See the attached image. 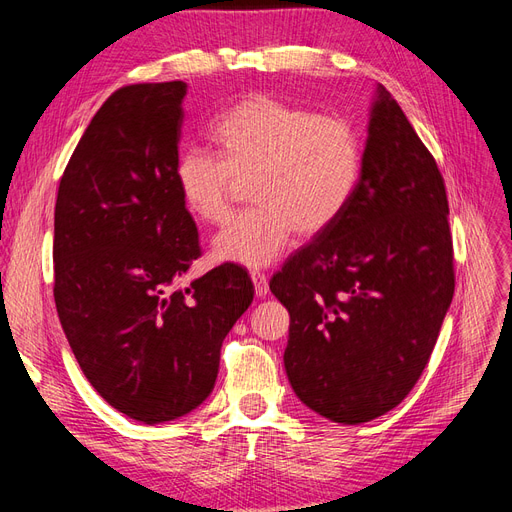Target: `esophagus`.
<instances>
[{"label":"esophagus","instance_id":"34e87169","mask_svg":"<svg viewBox=\"0 0 512 512\" xmlns=\"http://www.w3.org/2000/svg\"><path fill=\"white\" fill-rule=\"evenodd\" d=\"M250 277H252V282H254L256 297H267V292H269V280H267V275L260 273V271H252Z\"/></svg>","mask_w":512,"mask_h":512}]
</instances>
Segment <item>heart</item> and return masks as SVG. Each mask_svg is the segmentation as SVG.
Masks as SVG:
<instances>
[{
	"instance_id": "b5f03b06",
	"label": "heart",
	"mask_w": 512,
	"mask_h": 512,
	"mask_svg": "<svg viewBox=\"0 0 512 512\" xmlns=\"http://www.w3.org/2000/svg\"><path fill=\"white\" fill-rule=\"evenodd\" d=\"M218 160L183 151L175 183L196 220L220 226L239 185L254 207L211 243L213 256L250 269L269 267L297 235L329 230L354 196L363 170L361 134L344 117L316 115L267 94L232 104L211 123Z\"/></svg>"
}]
</instances>
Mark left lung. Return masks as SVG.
<instances>
[{
    "label": "left lung",
    "mask_w": 512,
    "mask_h": 512,
    "mask_svg": "<svg viewBox=\"0 0 512 512\" xmlns=\"http://www.w3.org/2000/svg\"><path fill=\"white\" fill-rule=\"evenodd\" d=\"M290 314L292 391L333 423L401 404L421 378L455 292L444 179L382 85L346 211L269 282Z\"/></svg>",
    "instance_id": "8db88e82"
}]
</instances>
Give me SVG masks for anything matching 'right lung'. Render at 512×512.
<instances>
[{"instance_id":"obj_1","label":"right lung","mask_w":512,"mask_h":512,"mask_svg":"<svg viewBox=\"0 0 512 512\" xmlns=\"http://www.w3.org/2000/svg\"><path fill=\"white\" fill-rule=\"evenodd\" d=\"M185 94L183 81L115 91L76 145L55 203L61 327L102 399L145 425L211 395L224 337L254 299L237 265L177 288L200 254L175 183Z\"/></svg>"}]
</instances>
